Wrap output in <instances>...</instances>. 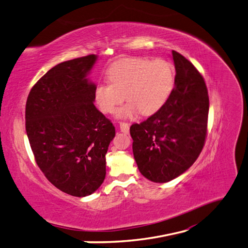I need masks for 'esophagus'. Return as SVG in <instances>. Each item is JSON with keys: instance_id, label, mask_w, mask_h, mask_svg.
Returning a JSON list of instances; mask_svg holds the SVG:
<instances>
[{"instance_id": "obj_1", "label": "esophagus", "mask_w": 248, "mask_h": 248, "mask_svg": "<svg viewBox=\"0 0 248 248\" xmlns=\"http://www.w3.org/2000/svg\"><path fill=\"white\" fill-rule=\"evenodd\" d=\"M119 129H120V131H122L123 133H124V134H129L130 128H129V124H125V123H120V124H119Z\"/></svg>"}]
</instances>
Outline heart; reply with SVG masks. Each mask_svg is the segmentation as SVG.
<instances>
[{
	"label": "heart",
	"instance_id": "obj_1",
	"mask_svg": "<svg viewBox=\"0 0 248 248\" xmlns=\"http://www.w3.org/2000/svg\"><path fill=\"white\" fill-rule=\"evenodd\" d=\"M109 84L94 89V101L105 114L116 111L125 98L129 101L117 111L119 118L153 115L167 103L175 85V70L163 59L154 61L125 58L114 62L107 71Z\"/></svg>",
	"mask_w": 248,
	"mask_h": 248
}]
</instances>
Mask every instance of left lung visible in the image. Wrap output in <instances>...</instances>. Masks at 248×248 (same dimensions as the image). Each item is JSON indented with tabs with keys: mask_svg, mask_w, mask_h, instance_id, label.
Masks as SVG:
<instances>
[{
	"mask_svg": "<svg viewBox=\"0 0 248 248\" xmlns=\"http://www.w3.org/2000/svg\"><path fill=\"white\" fill-rule=\"evenodd\" d=\"M175 85L161 109L131 125L133 154L145 178L164 183L180 176L200 155L207 133L209 100L200 72L172 51Z\"/></svg>",
	"mask_w": 248,
	"mask_h": 248,
	"instance_id": "1",
	"label": "left lung"
}]
</instances>
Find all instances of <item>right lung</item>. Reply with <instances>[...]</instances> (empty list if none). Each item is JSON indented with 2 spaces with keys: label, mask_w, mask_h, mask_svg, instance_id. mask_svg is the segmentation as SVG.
Listing matches in <instances>:
<instances>
[{
  "label": "right lung",
  "mask_w": 248,
  "mask_h": 248,
  "mask_svg": "<svg viewBox=\"0 0 248 248\" xmlns=\"http://www.w3.org/2000/svg\"><path fill=\"white\" fill-rule=\"evenodd\" d=\"M97 56L54 66L28 95L26 132L35 161L46 178L75 197L94 193L105 180L106 154L115 128L94 106L89 80Z\"/></svg>",
  "instance_id": "1"
}]
</instances>
